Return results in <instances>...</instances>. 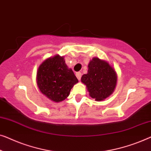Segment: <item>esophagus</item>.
<instances>
[{"label": "esophagus", "mask_w": 151, "mask_h": 151, "mask_svg": "<svg viewBox=\"0 0 151 151\" xmlns=\"http://www.w3.org/2000/svg\"><path fill=\"white\" fill-rule=\"evenodd\" d=\"M76 76L77 78L78 79V80H80L81 79V77H82V73H80V72H77V73H76Z\"/></svg>", "instance_id": "esophagus-1"}]
</instances>
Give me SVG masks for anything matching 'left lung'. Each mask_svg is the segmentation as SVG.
<instances>
[{"mask_svg": "<svg viewBox=\"0 0 151 151\" xmlns=\"http://www.w3.org/2000/svg\"><path fill=\"white\" fill-rule=\"evenodd\" d=\"M88 73L84 74L81 82L86 85L90 97L96 101H103L114 91L117 74L108 61L94 57L88 65Z\"/></svg>", "mask_w": 151, "mask_h": 151, "instance_id": "8db88e82", "label": "left lung"}]
</instances>
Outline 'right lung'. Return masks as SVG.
<instances>
[{"mask_svg":"<svg viewBox=\"0 0 151 151\" xmlns=\"http://www.w3.org/2000/svg\"><path fill=\"white\" fill-rule=\"evenodd\" d=\"M78 82L77 78L65 63L64 56L56 54L45 59L37 72V84L41 93L54 102H60L69 95Z\"/></svg>","mask_w":151,"mask_h":151,"instance_id":"add662e5","label":"right lung"}]
</instances>
